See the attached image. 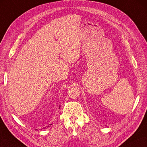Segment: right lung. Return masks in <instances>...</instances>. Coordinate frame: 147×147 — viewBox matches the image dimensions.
Here are the masks:
<instances>
[{
	"instance_id": "1",
	"label": "right lung",
	"mask_w": 147,
	"mask_h": 147,
	"mask_svg": "<svg viewBox=\"0 0 147 147\" xmlns=\"http://www.w3.org/2000/svg\"><path fill=\"white\" fill-rule=\"evenodd\" d=\"M52 125V124H50V125ZM49 127V126H47V127ZM44 129H46V127H44Z\"/></svg>"
}]
</instances>
